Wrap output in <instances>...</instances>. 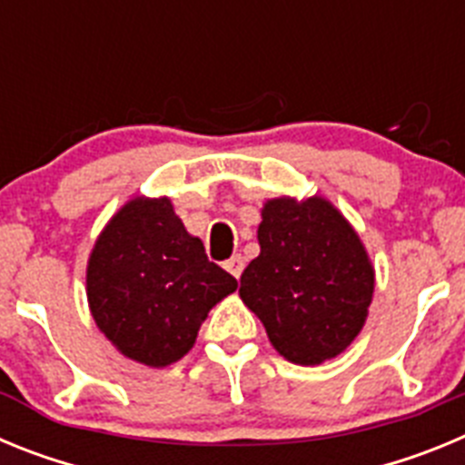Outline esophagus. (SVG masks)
Instances as JSON below:
<instances>
[{"label":"esophagus","instance_id":"1","mask_svg":"<svg viewBox=\"0 0 465 465\" xmlns=\"http://www.w3.org/2000/svg\"><path fill=\"white\" fill-rule=\"evenodd\" d=\"M223 268L228 270V272L232 274V277L240 279L242 272H244V256H242V253H235V256L228 258V261H225Z\"/></svg>","mask_w":465,"mask_h":465}]
</instances>
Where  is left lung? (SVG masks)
Segmentation results:
<instances>
[{"instance_id":"obj_1","label":"left lung","mask_w":465,"mask_h":465,"mask_svg":"<svg viewBox=\"0 0 465 465\" xmlns=\"http://www.w3.org/2000/svg\"><path fill=\"white\" fill-rule=\"evenodd\" d=\"M261 256L242 272L240 295L283 359L319 365L361 332L375 291L363 244L322 197L270 200L258 225Z\"/></svg>"}]
</instances>
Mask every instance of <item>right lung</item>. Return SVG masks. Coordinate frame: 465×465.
Here are the masks:
<instances>
[{
    "label": "right lung",
    "instance_id": "obj_1",
    "mask_svg": "<svg viewBox=\"0 0 465 465\" xmlns=\"http://www.w3.org/2000/svg\"><path fill=\"white\" fill-rule=\"evenodd\" d=\"M94 323L127 359L165 368L188 354L207 312L237 279L204 253L167 197H134L102 230L88 261Z\"/></svg>",
    "mask_w": 465,
    "mask_h": 465
}]
</instances>
